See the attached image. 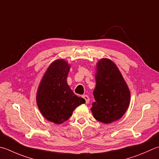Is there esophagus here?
<instances>
[{"label":"esophagus","mask_w":159,"mask_h":159,"mask_svg":"<svg viewBox=\"0 0 159 159\" xmlns=\"http://www.w3.org/2000/svg\"><path fill=\"white\" fill-rule=\"evenodd\" d=\"M83 98L84 99H85V103H86V104L89 103V96H88V95H83Z\"/></svg>","instance_id":"obj_1"}]
</instances>
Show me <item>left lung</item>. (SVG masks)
Returning <instances> with one entry per match:
<instances>
[{
	"mask_svg": "<svg viewBox=\"0 0 159 159\" xmlns=\"http://www.w3.org/2000/svg\"><path fill=\"white\" fill-rule=\"evenodd\" d=\"M95 102L91 110L94 119L103 123L119 119L128 108L130 93L120 71L112 61L102 58L98 62Z\"/></svg>",
	"mask_w": 159,
	"mask_h": 159,
	"instance_id": "1",
	"label": "left lung"
}]
</instances>
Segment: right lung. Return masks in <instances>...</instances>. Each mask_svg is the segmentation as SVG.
I'll return each instance as SVG.
<instances>
[{"label":"right lung","mask_w":159,"mask_h":159,"mask_svg":"<svg viewBox=\"0 0 159 159\" xmlns=\"http://www.w3.org/2000/svg\"><path fill=\"white\" fill-rule=\"evenodd\" d=\"M70 66L63 59L49 65L40 82L36 101L40 112L45 119L56 124L69 119L73 111L85 99L71 91L67 83Z\"/></svg>","instance_id":"obj_1"}]
</instances>
